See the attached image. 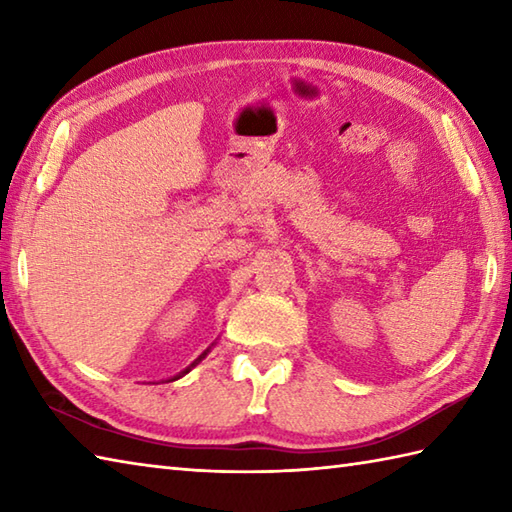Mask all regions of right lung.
I'll list each match as a JSON object with an SVG mask.
<instances>
[{"label":"right lung","mask_w":512,"mask_h":512,"mask_svg":"<svg viewBox=\"0 0 512 512\" xmlns=\"http://www.w3.org/2000/svg\"><path fill=\"white\" fill-rule=\"evenodd\" d=\"M206 352H209V350H206ZM206 352H204V354H202V356H200V358H198V361H195V363H200V361H202V358L206 356ZM195 363H193V365H195ZM193 365H191V367H193ZM191 367H189V369H191ZM189 369H184V372H182V374H187V372H189ZM182 374H180V376H182ZM180 376H178V378H180ZM173 380H176V378H173Z\"/></svg>","instance_id":"1"}]
</instances>
